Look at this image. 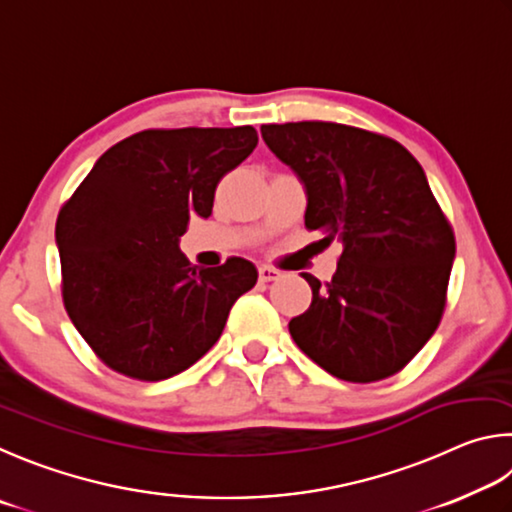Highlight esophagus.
<instances>
[{
    "label": "esophagus",
    "mask_w": 512,
    "mask_h": 512,
    "mask_svg": "<svg viewBox=\"0 0 512 512\" xmlns=\"http://www.w3.org/2000/svg\"><path fill=\"white\" fill-rule=\"evenodd\" d=\"M281 272L276 270V267H270V265H263L258 267V279H261L263 283H270V281H279Z\"/></svg>",
    "instance_id": "obj_1"
}]
</instances>
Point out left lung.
Returning a JSON list of instances; mask_svg holds the SVG:
<instances>
[{
	"label": "left lung",
	"mask_w": 512,
	"mask_h": 512,
	"mask_svg": "<svg viewBox=\"0 0 512 512\" xmlns=\"http://www.w3.org/2000/svg\"><path fill=\"white\" fill-rule=\"evenodd\" d=\"M306 186V229L337 240L333 281L303 274L312 303L290 321L297 346L346 382L391 378L441 324L456 240L414 155L391 137L330 121L263 125Z\"/></svg>",
	"instance_id": "8db88e82"
}]
</instances>
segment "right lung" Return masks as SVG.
<instances>
[{
	"instance_id": "1",
	"label": "right lung",
	"mask_w": 512,
	"mask_h": 512,
	"mask_svg": "<svg viewBox=\"0 0 512 512\" xmlns=\"http://www.w3.org/2000/svg\"><path fill=\"white\" fill-rule=\"evenodd\" d=\"M256 143L251 125L143 130L103 152L62 204V301L112 371L141 382L186 371L256 285L245 258L197 270L177 245L191 218H209L215 186Z\"/></svg>"
}]
</instances>
